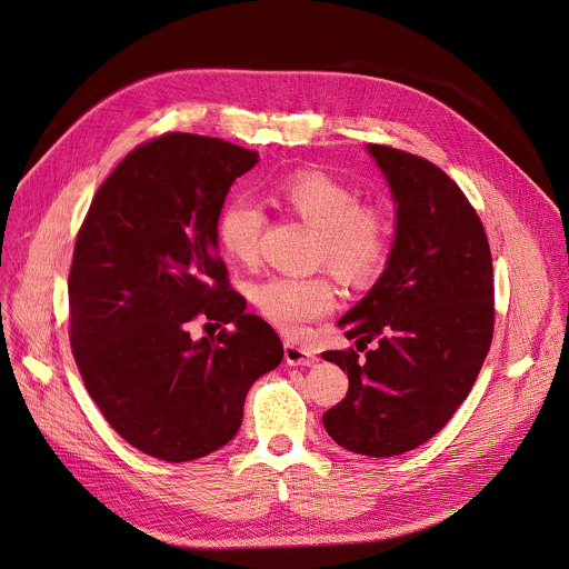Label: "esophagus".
Here are the masks:
<instances>
[{
  "instance_id": "obj_1",
  "label": "esophagus",
  "mask_w": 569,
  "mask_h": 569,
  "mask_svg": "<svg viewBox=\"0 0 569 569\" xmlns=\"http://www.w3.org/2000/svg\"><path fill=\"white\" fill-rule=\"evenodd\" d=\"M283 357H286L288 366H312L317 361V357L308 348L295 346L290 341L283 346Z\"/></svg>"
}]
</instances>
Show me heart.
Masks as SVG:
<instances>
[{
    "label": "heart",
    "instance_id": "obj_1",
    "mask_svg": "<svg viewBox=\"0 0 569 569\" xmlns=\"http://www.w3.org/2000/svg\"><path fill=\"white\" fill-rule=\"evenodd\" d=\"M274 199L317 228L315 261L328 263L343 281L366 283L388 263L390 223L379 206L361 203L357 190L323 170H295L272 188ZM266 228L263 208L246 197H230L217 219L221 248L239 263L259 257ZM257 312L286 335H301L303 326L335 310L337 292L326 274H277L252 286Z\"/></svg>",
    "mask_w": 569,
    "mask_h": 569
}]
</instances>
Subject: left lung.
Returning a JSON list of instances; mask_svg holds the SVG:
<instances>
[{"instance_id":"obj_1","label":"left lung","mask_w":569,"mask_h":569,"mask_svg":"<svg viewBox=\"0 0 569 569\" xmlns=\"http://www.w3.org/2000/svg\"><path fill=\"white\" fill-rule=\"evenodd\" d=\"M368 148L397 201V239L379 281L339 321L357 349L373 348L363 360L352 348L323 352L350 379L323 428L383 459L432 439L470 395L495 335V270L477 210L439 166Z\"/></svg>"}]
</instances>
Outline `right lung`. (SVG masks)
Masks as SVG:
<instances>
[{"label":"right lung","instance_id":"obj_1","mask_svg":"<svg viewBox=\"0 0 569 569\" xmlns=\"http://www.w3.org/2000/svg\"><path fill=\"white\" fill-rule=\"evenodd\" d=\"M257 161L217 137L163 132L121 159L77 232L72 357L112 430L148 457L181 463L226 446L250 386L283 359L217 252L226 194ZM194 318L233 330L194 342Z\"/></svg>","mask_w":569,"mask_h":569}]
</instances>
